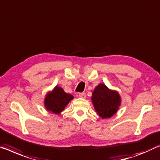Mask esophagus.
<instances>
[{
  "label": "esophagus",
  "mask_w": 160,
  "mask_h": 160,
  "mask_svg": "<svg viewBox=\"0 0 160 160\" xmlns=\"http://www.w3.org/2000/svg\"><path fill=\"white\" fill-rule=\"evenodd\" d=\"M78 96H79L80 98H86V95L85 92H80L79 94H78Z\"/></svg>",
  "instance_id": "obj_1"
}]
</instances>
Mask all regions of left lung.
<instances>
[{
  "instance_id": "left-lung-1",
  "label": "left lung",
  "mask_w": 160,
  "mask_h": 160,
  "mask_svg": "<svg viewBox=\"0 0 160 160\" xmlns=\"http://www.w3.org/2000/svg\"><path fill=\"white\" fill-rule=\"evenodd\" d=\"M92 104L99 116L110 118L117 112L121 104V98L115 90H111L100 83L92 92Z\"/></svg>"
}]
</instances>
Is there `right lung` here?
I'll return each mask as SVG.
<instances>
[{
	"instance_id": "obj_1",
	"label": "right lung",
	"mask_w": 160,
	"mask_h": 160,
	"mask_svg": "<svg viewBox=\"0 0 160 160\" xmlns=\"http://www.w3.org/2000/svg\"><path fill=\"white\" fill-rule=\"evenodd\" d=\"M73 98L72 95L66 93L62 88L56 86L45 96V107L48 111L60 114Z\"/></svg>"
}]
</instances>
